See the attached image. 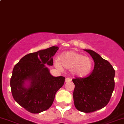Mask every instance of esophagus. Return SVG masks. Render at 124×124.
<instances>
[{"mask_svg":"<svg viewBox=\"0 0 124 124\" xmlns=\"http://www.w3.org/2000/svg\"><path fill=\"white\" fill-rule=\"evenodd\" d=\"M71 80V79L69 78H65V82H70Z\"/></svg>","mask_w":124,"mask_h":124,"instance_id":"1","label":"esophagus"}]
</instances>
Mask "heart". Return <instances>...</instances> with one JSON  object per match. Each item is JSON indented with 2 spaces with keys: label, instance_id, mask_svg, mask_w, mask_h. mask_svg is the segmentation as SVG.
I'll return each instance as SVG.
<instances>
[{
  "label": "heart",
  "instance_id": "obj_1",
  "mask_svg": "<svg viewBox=\"0 0 124 124\" xmlns=\"http://www.w3.org/2000/svg\"><path fill=\"white\" fill-rule=\"evenodd\" d=\"M93 60L88 56H84L75 51H68L61 56V61L57 59L54 65L59 70L63 67L71 70L74 75L78 77H84L89 74L93 68Z\"/></svg>",
  "mask_w": 124,
  "mask_h": 124
}]
</instances>
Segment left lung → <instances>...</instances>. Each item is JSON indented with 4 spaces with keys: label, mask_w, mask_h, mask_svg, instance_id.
Here are the masks:
<instances>
[{
    "label": "left lung",
    "mask_w": 124,
    "mask_h": 124,
    "mask_svg": "<svg viewBox=\"0 0 124 124\" xmlns=\"http://www.w3.org/2000/svg\"><path fill=\"white\" fill-rule=\"evenodd\" d=\"M94 62V69L85 78L73 79V99L77 110L91 113L109 102L115 88V71L110 62L94 51L85 50Z\"/></svg>",
    "instance_id": "1"
}]
</instances>
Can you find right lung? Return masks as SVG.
<instances>
[{"label": "right lung", "instance_id": "obj_1", "mask_svg": "<svg viewBox=\"0 0 124 124\" xmlns=\"http://www.w3.org/2000/svg\"><path fill=\"white\" fill-rule=\"evenodd\" d=\"M57 46L28 54L15 65L10 79L13 98L18 104L31 113H39L53 104L55 94L63 85L65 78L54 77L45 65H53V56ZM25 81L30 83L28 87Z\"/></svg>", "mask_w": 124, "mask_h": 124}]
</instances>
